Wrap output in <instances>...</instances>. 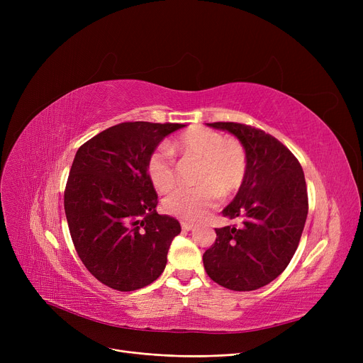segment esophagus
<instances>
[{
    "label": "esophagus",
    "instance_id": "1",
    "mask_svg": "<svg viewBox=\"0 0 363 363\" xmlns=\"http://www.w3.org/2000/svg\"><path fill=\"white\" fill-rule=\"evenodd\" d=\"M181 226H182V230L189 231V230H193V228H194V223H191V222H186V220H182V222H181Z\"/></svg>",
    "mask_w": 363,
    "mask_h": 363
}]
</instances>
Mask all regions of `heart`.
<instances>
[{
    "instance_id": "b5f03b06",
    "label": "heart",
    "mask_w": 363,
    "mask_h": 363,
    "mask_svg": "<svg viewBox=\"0 0 363 363\" xmlns=\"http://www.w3.org/2000/svg\"><path fill=\"white\" fill-rule=\"evenodd\" d=\"M200 159L196 186H184L169 194L163 207L169 215L185 220H199L216 207L223 196L235 194L247 177V152L235 138L194 126L182 132L167 145H157L145 160V172L157 191L166 193L177 182L175 155Z\"/></svg>"
}]
</instances>
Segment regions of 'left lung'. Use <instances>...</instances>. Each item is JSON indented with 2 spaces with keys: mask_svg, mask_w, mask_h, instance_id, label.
Wrapping results in <instances>:
<instances>
[{
  "mask_svg": "<svg viewBox=\"0 0 363 363\" xmlns=\"http://www.w3.org/2000/svg\"><path fill=\"white\" fill-rule=\"evenodd\" d=\"M234 133L247 152V177L222 215L235 223L216 228L203 255L207 275L233 291H252L274 281L293 259L308 218L301 164L264 130L235 122L207 123Z\"/></svg>",
  "mask_w": 363,
  "mask_h": 363,
  "instance_id": "8db88e82",
  "label": "left lung"
}]
</instances>
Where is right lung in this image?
Masks as SVG:
<instances>
[{
  "mask_svg": "<svg viewBox=\"0 0 363 363\" xmlns=\"http://www.w3.org/2000/svg\"><path fill=\"white\" fill-rule=\"evenodd\" d=\"M185 125L123 122L76 151L65 189V212L79 259L92 277L118 291L156 281L179 233L177 219L156 212L145 160Z\"/></svg>",
  "mask_w": 363,
  "mask_h": 363,
  "instance_id": "obj_1",
  "label": "right lung"
}]
</instances>
